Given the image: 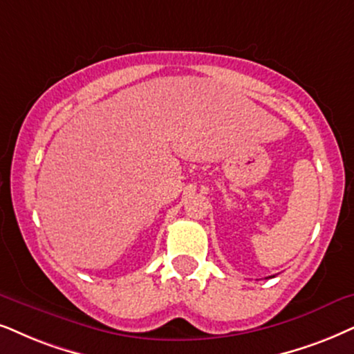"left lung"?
<instances>
[{"mask_svg":"<svg viewBox=\"0 0 354 354\" xmlns=\"http://www.w3.org/2000/svg\"><path fill=\"white\" fill-rule=\"evenodd\" d=\"M271 277H272V276H271Z\"/></svg>","mask_w":354,"mask_h":354,"instance_id":"left-lung-1","label":"left lung"}]
</instances>
